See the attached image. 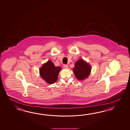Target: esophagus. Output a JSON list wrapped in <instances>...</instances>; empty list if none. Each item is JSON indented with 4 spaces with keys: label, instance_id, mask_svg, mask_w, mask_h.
<instances>
[{
    "label": "esophagus",
    "instance_id": "1",
    "mask_svg": "<svg viewBox=\"0 0 130 130\" xmlns=\"http://www.w3.org/2000/svg\"><path fill=\"white\" fill-rule=\"evenodd\" d=\"M64 68H65V69H67L68 68V66L67 64H64Z\"/></svg>",
    "mask_w": 130,
    "mask_h": 130
}]
</instances>
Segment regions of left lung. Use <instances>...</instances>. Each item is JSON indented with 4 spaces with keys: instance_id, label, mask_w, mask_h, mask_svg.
<instances>
[{
    "instance_id": "8db88e82",
    "label": "left lung",
    "mask_w": 130,
    "mask_h": 130,
    "mask_svg": "<svg viewBox=\"0 0 130 130\" xmlns=\"http://www.w3.org/2000/svg\"><path fill=\"white\" fill-rule=\"evenodd\" d=\"M91 66L83 59H79L75 64L73 69L76 77L79 80H83L88 77L91 72Z\"/></svg>"
}]
</instances>
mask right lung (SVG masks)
<instances>
[{"label":"right lung","instance_id":"obj_1","mask_svg":"<svg viewBox=\"0 0 130 130\" xmlns=\"http://www.w3.org/2000/svg\"><path fill=\"white\" fill-rule=\"evenodd\" d=\"M61 70L60 66L56 67L51 60H48L40 68L39 73L41 77L46 82L53 84L57 81Z\"/></svg>","mask_w":130,"mask_h":130}]
</instances>
